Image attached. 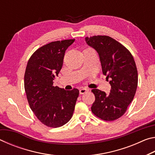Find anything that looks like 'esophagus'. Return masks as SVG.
<instances>
[{
    "instance_id": "34e87169",
    "label": "esophagus",
    "mask_w": 155,
    "mask_h": 155,
    "mask_svg": "<svg viewBox=\"0 0 155 155\" xmlns=\"http://www.w3.org/2000/svg\"><path fill=\"white\" fill-rule=\"evenodd\" d=\"M89 91V90L87 88H81L79 90V92H80V94H83L85 92H87V91Z\"/></svg>"
}]
</instances>
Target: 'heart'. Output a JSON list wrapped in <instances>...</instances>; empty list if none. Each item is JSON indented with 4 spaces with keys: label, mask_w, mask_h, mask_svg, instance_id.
<instances>
[{
    "label": "heart",
    "mask_w": 155,
    "mask_h": 155,
    "mask_svg": "<svg viewBox=\"0 0 155 155\" xmlns=\"http://www.w3.org/2000/svg\"><path fill=\"white\" fill-rule=\"evenodd\" d=\"M86 50H88V49H86ZM86 50H85V51H86Z\"/></svg>",
    "instance_id": "b5f03b06"
}]
</instances>
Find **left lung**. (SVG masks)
<instances>
[{
    "instance_id": "obj_1",
    "label": "left lung",
    "mask_w": 155,
    "mask_h": 155,
    "mask_svg": "<svg viewBox=\"0 0 155 155\" xmlns=\"http://www.w3.org/2000/svg\"><path fill=\"white\" fill-rule=\"evenodd\" d=\"M85 41L98 52L103 73L110 78L111 86L109 94L98 89L91 90L95 95L91 112L100 119L114 121L125 114L137 90L138 74L134 58L124 46L109 36L86 37Z\"/></svg>"
}]
</instances>
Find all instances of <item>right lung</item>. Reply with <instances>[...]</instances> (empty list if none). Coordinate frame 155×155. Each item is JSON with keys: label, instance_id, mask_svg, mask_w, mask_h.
I'll list each match as a JSON object with an SVG mask.
<instances>
[{"label": "right lung", "instance_id": "obj_1", "mask_svg": "<svg viewBox=\"0 0 155 155\" xmlns=\"http://www.w3.org/2000/svg\"><path fill=\"white\" fill-rule=\"evenodd\" d=\"M74 40L52 41L40 47L31 56L26 68L25 90L28 104L37 118L48 127H60L69 122L79 94L77 89L65 90L53 86L65 52Z\"/></svg>", "mask_w": 155, "mask_h": 155}]
</instances>
